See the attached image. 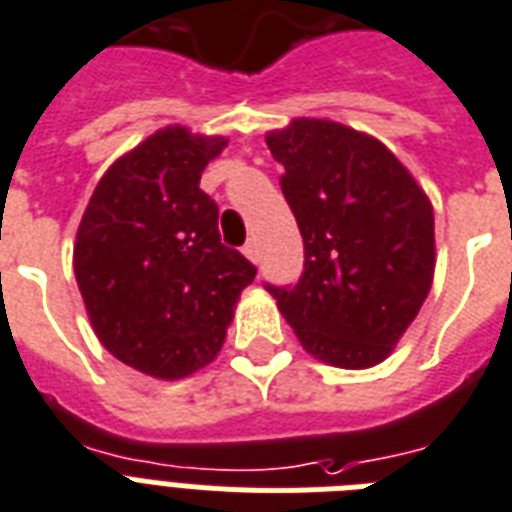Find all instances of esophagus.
<instances>
[{
    "label": "esophagus",
    "mask_w": 512,
    "mask_h": 512,
    "mask_svg": "<svg viewBox=\"0 0 512 512\" xmlns=\"http://www.w3.org/2000/svg\"><path fill=\"white\" fill-rule=\"evenodd\" d=\"M243 253L245 259H251L253 264H259V243H256V240H248V243L243 245Z\"/></svg>",
    "instance_id": "esophagus-1"
}]
</instances>
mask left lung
<instances>
[{
    "instance_id": "left-lung-1",
    "label": "left lung",
    "mask_w": 512,
    "mask_h": 512,
    "mask_svg": "<svg viewBox=\"0 0 512 512\" xmlns=\"http://www.w3.org/2000/svg\"><path fill=\"white\" fill-rule=\"evenodd\" d=\"M267 145L304 237V275L267 290L314 359L380 365L431 290V200L383 142L338 121L293 118Z\"/></svg>"
}]
</instances>
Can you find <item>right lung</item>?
<instances>
[{
    "mask_svg": "<svg viewBox=\"0 0 512 512\" xmlns=\"http://www.w3.org/2000/svg\"><path fill=\"white\" fill-rule=\"evenodd\" d=\"M224 137L166 126L121 155L81 216L73 272L100 343L124 365L179 380L211 365L256 267L222 245L200 174Z\"/></svg>",
    "mask_w": 512,
    "mask_h": 512,
    "instance_id": "1",
    "label": "right lung"
}]
</instances>
